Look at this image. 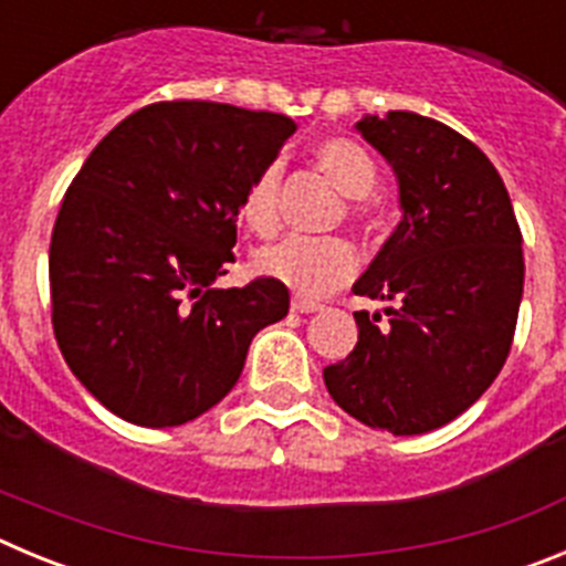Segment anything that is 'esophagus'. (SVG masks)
Returning <instances> with one entry per match:
<instances>
[{
  "instance_id": "obj_1",
  "label": "esophagus",
  "mask_w": 566,
  "mask_h": 566,
  "mask_svg": "<svg viewBox=\"0 0 566 566\" xmlns=\"http://www.w3.org/2000/svg\"><path fill=\"white\" fill-rule=\"evenodd\" d=\"M292 312H297V314H314V312H323V306H319V303H312V300L294 297V300H292Z\"/></svg>"
}]
</instances>
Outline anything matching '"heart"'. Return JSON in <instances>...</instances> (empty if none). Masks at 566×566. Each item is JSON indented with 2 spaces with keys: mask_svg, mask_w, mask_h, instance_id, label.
I'll list each match as a JSON object with an SVG mask.
<instances>
[{
  "mask_svg": "<svg viewBox=\"0 0 566 566\" xmlns=\"http://www.w3.org/2000/svg\"><path fill=\"white\" fill-rule=\"evenodd\" d=\"M314 161L334 181V187L354 201H363L377 187V167L363 147L345 142V138H323L314 144ZM283 164L269 161L260 169L240 198V221L249 232L269 238L277 232L280 212L277 195ZM354 218H363V207L352 209ZM258 272L277 280L294 294L306 300H317L345 286L357 272V252L348 240L328 238H286L263 249L258 254Z\"/></svg>",
  "mask_w": 566,
  "mask_h": 566,
  "instance_id": "1",
  "label": "heart"
}]
</instances>
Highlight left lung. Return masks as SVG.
I'll list each match as a JSON object with an SVG mask.
<instances>
[{"mask_svg": "<svg viewBox=\"0 0 566 566\" xmlns=\"http://www.w3.org/2000/svg\"><path fill=\"white\" fill-rule=\"evenodd\" d=\"M357 133L391 164L402 221L354 294L385 300L354 312V352L323 379L368 428L413 437L442 428L499 377L524 292L522 229L488 155L442 122L391 109Z\"/></svg>", "mask_w": 566, "mask_h": 566, "instance_id": "left-lung-1", "label": "left lung"}]
</instances>
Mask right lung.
Returning <instances> with one entry per match:
<instances>
[{
	"label": "right lung",
	"mask_w": 566,
	"mask_h": 566,
	"mask_svg": "<svg viewBox=\"0 0 566 566\" xmlns=\"http://www.w3.org/2000/svg\"><path fill=\"white\" fill-rule=\"evenodd\" d=\"M297 124L218 102H158L104 135L70 184L50 240L64 363L115 417L172 428L238 382L289 289H218L240 198Z\"/></svg>",
	"instance_id": "right-lung-1"
}]
</instances>
